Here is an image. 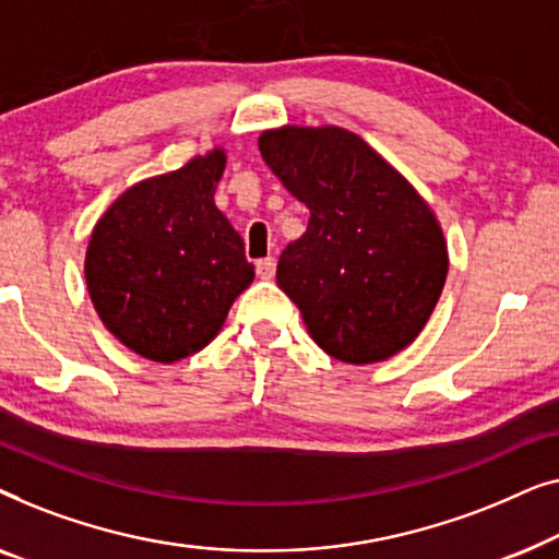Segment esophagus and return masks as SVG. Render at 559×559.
<instances>
[{"mask_svg":"<svg viewBox=\"0 0 559 559\" xmlns=\"http://www.w3.org/2000/svg\"><path fill=\"white\" fill-rule=\"evenodd\" d=\"M274 272H277V262H274V257H264V259H257V274L262 280H272Z\"/></svg>","mask_w":559,"mask_h":559,"instance_id":"obj_1","label":"esophagus"}]
</instances>
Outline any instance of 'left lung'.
Instances as JSON below:
<instances>
[{
    "label": "left lung",
    "instance_id": "left-lung-1",
    "mask_svg": "<svg viewBox=\"0 0 559 559\" xmlns=\"http://www.w3.org/2000/svg\"><path fill=\"white\" fill-rule=\"evenodd\" d=\"M259 152L310 209L308 231L277 264V285L300 308L310 338L356 366L407 348L448 277L445 236L430 205L341 127L270 129Z\"/></svg>",
    "mask_w": 559,
    "mask_h": 559
}]
</instances>
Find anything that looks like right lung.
Instances as JSON below:
<instances>
[{"label": "right lung", "instance_id": "1", "mask_svg": "<svg viewBox=\"0 0 559 559\" xmlns=\"http://www.w3.org/2000/svg\"><path fill=\"white\" fill-rule=\"evenodd\" d=\"M224 167V150H213L136 182L91 234V302L109 333L150 361L209 346L254 280L239 231L213 203Z\"/></svg>", "mask_w": 559, "mask_h": 559}]
</instances>
